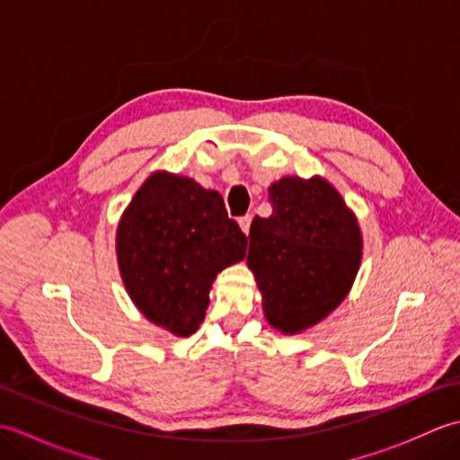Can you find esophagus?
<instances>
[{
    "label": "esophagus",
    "mask_w": 460,
    "mask_h": 460,
    "mask_svg": "<svg viewBox=\"0 0 460 460\" xmlns=\"http://www.w3.org/2000/svg\"><path fill=\"white\" fill-rule=\"evenodd\" d=\"M251 221H252V215H243V217H239V227L243 233H245V235H249Z\"/></svg>",
    "instance_id": "1"
}]
</instances>
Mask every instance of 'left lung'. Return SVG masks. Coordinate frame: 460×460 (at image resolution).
<instances>
[{"label": "left lung", "instance_id": "8db88e82", "mask_svg": "<svg viewBox=\"0 0 460 460\" xmlns=\"http://www.w3.org/2000/svg\"><path fill=\"white\" fill-rule=\"evenodd\" d=\"M270 217H255L247 265L269 324L300 334L336 310L361 262L358 217L322 175H285L270 183Z\"/></svg>", "mask_w": 460, "mask_h": 460}]
</instances>
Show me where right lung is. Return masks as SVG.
Segmentation results:
<instances>
[{
    "instance_id": "1",
    "label": "right lung",
    "mask_w": 460,
    "mask_h": 460,
    "mask_svg": "<svg viewBox=\"0 0 460 460\" xmlns=\"http://www.w3.org/2000/svg\"><path fill=\"white\" fill-rule=\"evenodd\" d=\"M247 237L215 190L154 172L116 227V259L134 306L152 324L188 338L205 318L223 269L245 259Z\"/></svg>"
}]
</instances>
